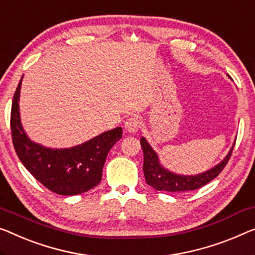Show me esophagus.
<instances>
[{"label":"esophagus","mask_w":255,"mask_h":255,"mask_svg":"<svg viewBox=\"0 0 255 255\" xmlns=\"http://www.w3.org/2000/svg\"><path fill=\"white\" fill-rule=\"evenodd\" d=\"M140 127V121L139 119L135 117H131L125 121V130L128 132H136L138 131Z\"/></svg>","instance_id":"1"}]
</instances>
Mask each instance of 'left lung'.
Returning a JSON list of instances; mask_svg holds the SVG:
<instances>
[{"instance_id":"obj_1","label":"left lung","mask_w":255,"mask_h":255,"mask_svg":"<svg viewBox=\"0 0 255 255\" xmlns=\"http://www.w3.org/2000/svg\"><path fill=\"white\" fill-rule=\"evenodd\" d=\"M140 145H142L144 153L143 172L146 183L151 185L153 189L158 190V191L182 192L199 189L204 187L205 184H207L208 182L214 180L222 172L228 160H229L235 143L228 152V154L223 158V160L220 161L214 167H212L211 169L206 170V172L196 174V175H181V174L170 172L169 169L165 168L161 165L160 160H159L157 152L152 149L149 142L143 136L140 137Z\"/></svg>"}]
</instances>
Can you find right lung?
I'll return each instance as SVG.
<instances>
[{
  "mask_svg": "<svg viewBox=\"0 0 255 255\" xmlns=\"http://www.w3.org/2000/svg\"><path fill=\"white\" fill-rule=\"evenodd\" d=\"M22 75L13 95L11 132L18 158L25 168L50 191L75 196L97 187L111 147L123 137V128L104 131L82 144L65 149H52L35 143L26 134L20 120L19 97Z\"/></svg>",
  "mask_w": 255,
  "mask_h": 255,
  "instance_id": "add662e5",
  "label": "right lung"
}]
</instances>
